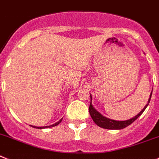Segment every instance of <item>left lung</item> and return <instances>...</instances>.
<instances>
[{
  "label": "left lung",
  "instance_id": "obj_1",
  "mask_svg": "<svg viewBox=\"0 0 159 159\" xmlns=\"http://www.w3.org/2000/svg\"><path fill=\"white\" fill-rule=\"evenodd\" d=\"M151 95H152V91H151V95H150V98L149 100H148V103L146 104V106L144 107L143 109L140 111L138 115H136L135 117H133V118L130 119V120H128L118 121V120H111V119L104 117V116H102L101 113H99V112H98V111H97L92 105V104H91V103H92V97H91V95H90L91 101H90L89 111V114L90 116H91V117H92L93 120L94 121V123H95L97 125L99 126V127H101V128H105V129H111V130L123 129V128H126V127H128V126H129L130 124H132V123L134 122V121L138 118V117H139L140 116L142 115V113L144 111V110L146 109V108H147V107L148 106V104H149L150 101H151Z\"/></svg>",
  "mask_w": 159,
  "mask_h": 159
}]
</instances>
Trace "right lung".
I'll list each match as a JSON object with an SVG mask.
<instances>
[{
  "mask_svg": "<svg viewBox=\"0 0 159 159\" xmlns=\"http://www.w3.org/2000/svg\"><path fill=\"white\" fill-rule=\"evenodd\" d=\"M62 120V119H61L59 121H58L57 123H55V124H52V125H50V126H46V127H35V126H31V127H33V128H39V129H42V128H51V127H55V126H57L58 124L61 123V121Z\"/></svg>",
  "mask_w": 159,
  "mask_h": 159,
  "instance_id": "add662e5",
  "label": "right lung"
}]
</instances>
